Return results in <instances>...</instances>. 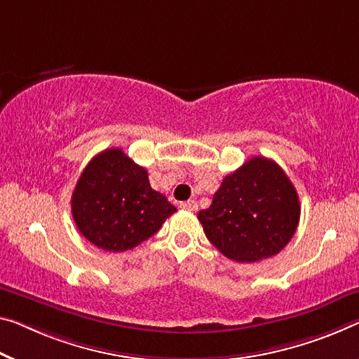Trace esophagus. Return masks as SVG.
I'll list each match as a JSON object with an SVG mask.
<instances>
[{"mask_svg": "<svg viewBox=\"0 0 359 359\" xmlns=\"http://www.w3.org/2000/svg\"><path fill=\"white\" fill-rule=\"evenodd\" d=\"M180 207L183 208V210H189V212H197L198 208V203L196 201H187V202H183L180 203Z\"/></svg>", "mask_w": 359, "mask_h": 359, "instance_id": "1", "label": "esophagus"}]
</instances>
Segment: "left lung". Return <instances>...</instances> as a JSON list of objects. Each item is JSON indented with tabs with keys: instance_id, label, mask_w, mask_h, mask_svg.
I'll return each mask as SVG.
<instances>
[{
	"instance_id": "obj_1",
	"label": "left lung",
	"mask_w": 359,
	"mask_h": 359,
	"mask_svg": "<svg viewBox=\"0 0 359 359\" xmlns=\"http://www.w3.org/2000/svg\"><path fill=\"white\" fill-rule=\"evenodd\" d=\"M207 239L234 262H260L289 244L300 219L294 184L278 163L252 157L226 176L212 205L197 213Z\"/></svg>"
}]
</instances>
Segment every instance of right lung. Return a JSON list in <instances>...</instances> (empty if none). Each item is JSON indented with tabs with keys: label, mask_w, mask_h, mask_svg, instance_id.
I'll list each match as a JSON object with an SVG mask.
<instances>
[{
	"label": "right lung",
	"mask_w": 359,
	"mask_h": 359,
	"mask_svg": "<svg viewBox=\"0 0 359 359\" xmlns=\"http://www.w3.org/2000/svg\"><path fill=\"white\" fill-rule=\"evenodd\" d=\"M175 212L167 197L149 184L146 168L117 147L91 158L72 194L76 228L106 252L140 245Z\"/></svg>",
	"instance_id": "right-lung-1"
}]
</instances>
